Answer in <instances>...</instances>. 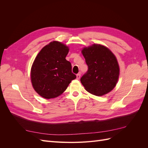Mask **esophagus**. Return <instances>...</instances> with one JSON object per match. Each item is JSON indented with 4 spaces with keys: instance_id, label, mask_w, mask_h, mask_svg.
Segmentation results:
<instances>
[{
    "instance_id": "obj_1",
    "label": "esophagus",
    "mask_w": 148,
    "mask_h": 148,
    "mask_svg": "<svg viewBox=\"0 0 148 148\" xmlns=\"http://www.w3.org/2000/svg\"><path fill=\"white\" fill-rule=\"evenodd\" d=\"M80 77H81V74H80V73H78V74L77 75V79H79L80 78Z\"/></svg>"
}]
</instances>
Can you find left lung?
<instances>
[{"label":"left lung","mask_w":148,"mask_h":148,"mask_svg":"<svg viewBox=\"0 0 148 148\" xmlns=\"http://www.w3.org/2000/svg\"><path fill=\"white\" fill-rule=\"evenodd\" d=\"M88 66L87 72L80 79L86 90L101 96L115 88L119 77L117 59L110 50L101 44H94L82 51Z\"/></svg>","instance_id":"8db88e82"}]
</instances>
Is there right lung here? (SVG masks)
Returning a JSON list of instances; mask_svg holds the SVG:
<instances>
[{"instance_id": "right-lung-1", "label": "right lung", "mask_w": 148, "mask_h": 148, "mask_svg": "<svg viewBox=\"0 0 148 148\" xmlns=\"http://www.w3.org/2000/svg\"><path fill=\"white\" fill-rule=\"evenodd\" d=\"M69 48L59 41L51 42L39 52L31 69L33 87L39 95L51 99L62 95L76 78L65 59Z\"/></svg>"}]
</instances>
